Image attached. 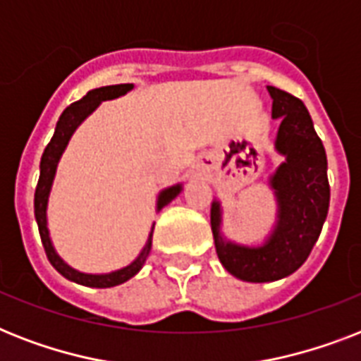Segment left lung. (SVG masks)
<instances>
[{
    "label": "left lung",
    "mask_w": 361,
    "mask_h": 361,
    "mask_svg": "<svg viewBox=\"0 0 361 361\" xmlns=\"http://www.w3.org/2000/svg\"><path fill=\"white\" fill-rule=\"evenodd\" d=\"M271 116L281 118L275 147L286 161L271 176L279 202L274 234L262 247L226 243L219 234V204H212V231L221 264L249 283L283 279L294 274L317 243L330 206L328 161L305 104L279 87L268 86Z\"/></svg>",
    "instance_id": "obj_1"
}]
</instances>
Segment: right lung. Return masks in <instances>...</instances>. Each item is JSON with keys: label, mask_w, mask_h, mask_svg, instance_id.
Masks as SVG:
<instances>
[{"label": "right lung", "mask_w": 361, "mask_h": 361, "mask_svg": "<svg viewBox=\"0 0 361 361\" xmlns=\"http://www.w3.org/2000/svg\"><path fill=\"white\" fill-rule=\"evenodd\" d=\"M133 87V84H118V86H104L97 87V90H92L87 92L80 101H76L71 106L63 110V114L59 116L58 125H56V130H54L52 140L48 142V146L44 147V153L41 157V174H39V181H37L35 189V219L37 225H39V234H41L42 247H44V252H47L48 260L52 264L54 268L58 269L59 274L67 277L69 281H75L78 285L84 286H95V288H110V286L121 285L127 279H130L133 275H136L140 271V268L146 262L147 255H149V249H152V236L153 232L147 238L146 247L142 249V252L138 255L135 262L129 264L127 268L118 269V271H112V274L106 275H90V274H80L76 269L69 268L67 264L61 260V258L56 255L52 247V241L48 238V228H47V204H48V195H50V187H52L54 176H56V166H58V161L63 153L67 142H69L71 135L75 133V129L82 121L86 120L87 116L92 114L93 110L97 109L101 101H106V99H116L127 93ZM181 191V185L170 187L166 191H163L159 195L157 209H161L163 206L172 200V198L178 197V192Z\"/></svg>", "instance_id": "obj_1"}]
</instances>
